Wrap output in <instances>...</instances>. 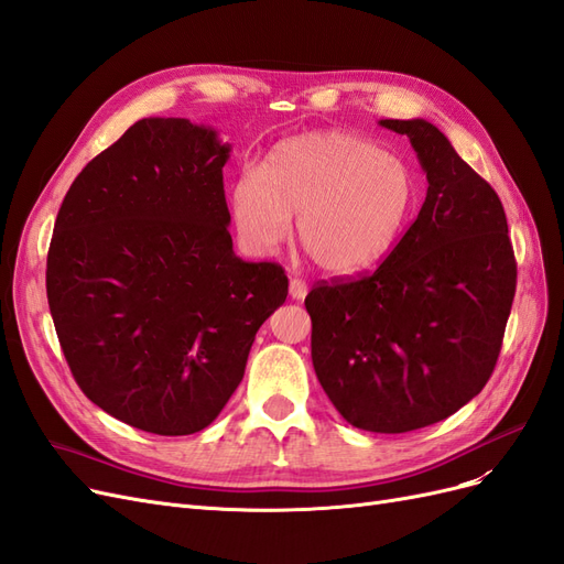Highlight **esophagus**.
<instances>
[{
    "instance_id": "esophagus-1",
    "label": "esophagus",
    "mask_w": 564,
    "mask_h": 564,
    "mask_svg": "<svg viewBox=\"0 0 564 564\" xmlns=\"http://www.w3.org/2000/svg\"><path fill=\"white\" fill-rule=\"evenodd\" d=\"M305 294H308V284H305L303 280H299V278L289 280V296L301 301V299H305Z\"/></svg>"
}]
</instances>
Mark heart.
Instances as JSON below:
<instances>
[{
  "mask_svg": "<svg viewBox=\"0 0 564 564\" xmlns=\"http://www.w3.org/2000/svg\"><path fill=\"white\" fill-rule=\"evenodd\" d=\"M416 204V176L381 145L346 131H311L270 150L263 174L245 169L230 191L237 237L253 256L275 251L292 230L332 275L379 265Z\"/></svg>",
  "mask_w": 564,
  "mask_h": 564,
  "instance_id": "b5f03b06",
  "label": "heart"
}]
</instances>
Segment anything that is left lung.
Wrapping results in <instances>:
<instances>
[{"mask_svg":"<svg viewBox=\"0 0 564 564\" xmlns=\"http://www.w3.org/2000/svg\"><path fill=\"white\" fill-rule=\"evenodd\" d=\"M409 135L429 193L369 275L305 296L313 367L350 425L406 433L452 416L497 367L518 265L494 187L425 119H381Z\"/></svg>","mask_w":564,"mask_h":564,"instance_id":"8db88e82","label":"left lung"}]
</instances>
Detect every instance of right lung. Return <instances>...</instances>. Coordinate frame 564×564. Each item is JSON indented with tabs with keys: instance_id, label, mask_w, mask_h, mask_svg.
I'll use <instances>...</instances> for the list:
<instances>
[{
	"instance_id": "right-lung-1",
	"label": "right lung",
	"mask_w": 564,
	"mask_h": 564,
	"mask_svg": "<svg viewBox=\"0 0 564 564\" xmlns=\"http://www.w3.org/2000/svg\"><path fill=\"white\" fill-rule=\"evenodd\" d=\"M228 158L212 127L139 119L56 216L46 299L65 360L84 395L145 433L207 429L286 299L278 263L232 251Z\"/></svg>"
}]
</instances>
